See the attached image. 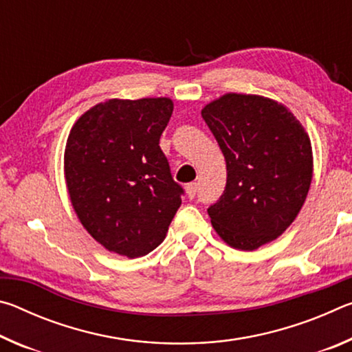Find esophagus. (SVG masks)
I'll return each instance as SVG.
<instances>
[{"label": "esophagus", "mask_w": 352, "mask_h": 352, "mask_svg": "<svg viewBox=\"0 0 352 352\" xmlns=\"http://www.w3.org/2000/svg\"><path fill=\"white\" fill-rule=\"evenodd\" d=\"M197 188H199L197 183L186 184V194H188L189 199H194L195 197V194H197Z\"/></svg>", "instance_id": "34e87169"}]
</instances>
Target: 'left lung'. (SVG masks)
Listing matches in <instances>:
<instances>
[{
    "mask_svg": "<svg viewBox=\"0 0 352 352\" xmlns=\"http://www.w3.org/2000/svg\"><path fill=\"white\" fill-rule=\"evenodd\" d=\"M226 162V186L208 208L225 243L265 245L301 211L312 182L311 138L287 107L258 94L226 93L201 110Z\"/></svg>",
    "mask_w": 352,
    "mask_h": 352,
    "instance_id": "obj_1",
    "label": "left lung"
}]
</instances>
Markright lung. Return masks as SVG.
Returning <instances> with one entry per match:
<instances>
[{"instance_id":"obj_1","label":"right lung","mask_w":352,"mask_h":352,"mask_svg":"<svg viewBox=\"0 0 352 352\" xmlns=\"http://www.w3.org/2000/svg\"><path fill=\"white\" fill-rule=\"evenodd\" d=\"M169 98L109 99L74 122L65 147L71 205L94 241L111 253L140 258L164 241L182 205L160 136Z\"/></svg>"}]
</instances>
